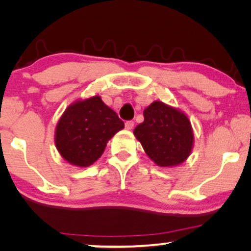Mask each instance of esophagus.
<instances>
[{"label": "esophagus", "mask_w": 251, "mask_h": 251, "mask_svg": "<svg viewBox=\"0 0 251 251\" xmlns=\"http://www.w3.org/2000/svg\"><path fill=\"white\" fill-rule=\"evenodd\" d=\"M133 126H135V123H133V121H126V129L131 130L133 128Z\"/></svg>", "instance_id": "esophagus-1"}]
</instances>
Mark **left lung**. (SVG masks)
<instances>
[{
	"instance_id": "1",
	"label": "left lung",
	"mask_w": 251,
	"mask_h": 251,
	"mask_svg": "<svg viewBox=\"0 0 251 251\" xmlns=\"http://www.w3.org/2000/svg\"><path fill=\"white\" fill-rule=\"evenodd\" d=\"M144 151L159 167L183 163L193 149L194 135L190 120L179 109L153 101L144 111V122L133 130Z\"/></svg>"
}]
</instances>
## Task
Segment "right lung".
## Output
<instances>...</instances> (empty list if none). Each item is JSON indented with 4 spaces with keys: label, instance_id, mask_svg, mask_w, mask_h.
Returning <instances> with one entry per match:
<instances>
[{
    "label": "right lung",
    "instance_id": "add662e5",
    "mask_svg": "<svg viewBox=\"0 0 251 251\" xmlns=\"http://www.w3.org/2000/svg\"><path fill=\"white\" fill-rule=\"evenodd\" d=\"M125 128L116 113L99 96L68 106L56 126L54 144L67 162L89 167L96 162L107 142Z\"/></svg>",
    "mask_w": 251,
    "mask_h": 251
}]
</instances>
